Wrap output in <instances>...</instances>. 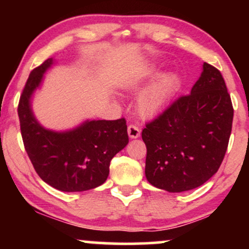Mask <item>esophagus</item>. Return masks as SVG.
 <instances>
[{
    "mask_svg": "<svg viewBox=\"0 0 249 249\" xmlns=\"http://www.w3.org/2000/svg\"><path fill=\"white\" fill-rule=\"evenodd\" d=\"M127 133L130 138H138L141 136V128L137 126V125L130 124L127 126Z\"/></svg>",
    "mask_w": 249,
    "mask_h": 249,
    "instance_id": "34e87169",
    "label": "esophagus"
}]
</instances>
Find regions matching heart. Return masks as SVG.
I'll return each instance as SVG.
<instances>
[{
    "label": "heart",
    "mask_w": 249,
    "mask_h": 249,
    "mask_svg": "<svg viewBox=\"0 0 249 249\" xmlns=\"http://www.w3.org/2000/svg\"><path fill=\"white\" fill-rule=\"evenodd\" d=\"M178 88V78L166 75L151 85L139 99V108L144 115H154L166 105Z\"/></svg>",
    "instance_id": "1"
}]
</instances>
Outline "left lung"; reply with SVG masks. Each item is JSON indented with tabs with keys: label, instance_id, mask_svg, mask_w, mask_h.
<instances>
[{
	"label": "left lung",
	"instance_id": "obj_1",
	"mask_svg": "<svg viewBox=\"0 0 249 249\" xmlns=\"http://www.w3.org/2000/svg\"><path fill=\"white\" fill-rule=\"evenodd\" d=\"M233 115L221 72L204 63L191 93L171 103L142 130L148 182L173 193L205 184L224 160Z\"/></svg>",
	"mask_w": 249,
	"mask_h": 249
}]
</instances>
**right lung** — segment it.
Wrapping results in <instances>:
<instances>
[{"mask_svg": "<svg viewBox=\"0 0 249 249\" xmlns=\"http://www.w3.org/2000/svg\"><path fill=\"white\" fill-rule=\"evenodd\" d=\"M51 64L49 58L31 71L19 97L24 148L36 173L50 186L63 192L91 190L105 182L111 160L127 145L126 121H91L62 133L43 128L31 112L30 97Z\"/></svg>", "mask_w": 249, "mask_h": 249, "instance_id": "right-lung-1", "label": "right lung"}]
</instances>
